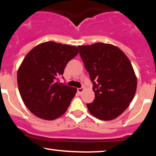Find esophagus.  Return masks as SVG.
<instances>
[{
  "instance_id": "34e87169",
  "label": "esophagus",
  "mask_w": 156,
  "mask_h": 156,
  "mask_svg": "<svg viewBox=\"0 0 156 156\" xmlns=\"http://www.w3.org/2000/svg\"><path fill=\"white\" fill-rule=\"evenodd\" d=\"M77 90H78V92L79 93V94H81V93L84 91V89L83 87H81V88H78L77 89Z\"/></svg>"
}]
</instances>
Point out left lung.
<instances>
[{"instance_id": "8db88e82", "label": "left lung", "mask_w": 156, "mask_h": 156, "mask_svg": "<svg viewBox=\"0 0 156 156\" xmlns=\"http://www.w3.org/2000/svg\"><path fill=\"white\" fill-rule=\"evenodd\" d=\"M93 83L95 98L87 104L89 113L101 120L116 119L133 101L137 78L129 58L117 46L103 42L78 46Z\"/></svg>"}]
</instances>
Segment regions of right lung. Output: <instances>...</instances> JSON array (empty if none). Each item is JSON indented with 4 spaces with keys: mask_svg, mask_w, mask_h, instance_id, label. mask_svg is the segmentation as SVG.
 I'll return each instance as SVG.
<instances>
[{
    "mask_svg": "<svg viewBox=\"0 0 156 156\" xmlns=\"http://www.w3.org/2000/svg\"><path fill=\"white\" fill-rule=\"evenodd\" d=\"M78 53L76 46L51 41L37 44L27 53L17 70V85L32 114L53 120L65 113L77 89L62 85L57 78Z\"/></svg>",
    "mask_w": 156,
    "mask_h": 156,
    "instance_id": "right-lung-1",
    "label": "right lung"
}]
</instances>
